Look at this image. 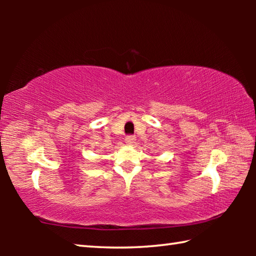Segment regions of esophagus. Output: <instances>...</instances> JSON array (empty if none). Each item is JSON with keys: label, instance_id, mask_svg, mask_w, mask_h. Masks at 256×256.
Wrapping results in <instances>:
<instances>
[{"label": "esophagus", "instance_id": "esophagus-1", "mask_svg": "<svg viewBox=\"0 0 256 256\" xmlns=\"http://www.w3.org/2000/svg\"><path fill=\"white\" fill-rule=\"evenodd\" d=\"M125 142H126L128 144H133L134 142H136V136H128L125 138Z\"/></svg>", "mask_w": 256, "mask_h": 256}]
</instances>
